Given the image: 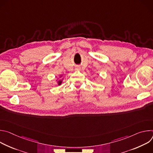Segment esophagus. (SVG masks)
I'll list each match as a JSON object with an SVG mask.
<instances>
[{
	"label": "esophagus",
	"instance_id": "34e87169",
	"mask_svg": "<svg viewBox=\"0 0 153 153\" xmlns=\"http://www.w3.org/2000/svg\"><path fill=\"white\" fill-rule=\"evenodd\" d=\"M77 70H79V69H78V68H77Z\"/></svg>",
	"mask_w": 153,
	"mask_h": 153
}]
</instances>
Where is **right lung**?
<instances>
[{
	"label": "right lung",
	"mask_w": 153,
	"mask_h": 153,
	"mask_svg": "<svg viewBox=\"0 0 153 153\" xmlns=\"http://www.w3.org/2000/svg\"><path fill=\"white\" fill-rule=\"evenodd\" d=\"M62 77V76H60V77ZM62 80H58L57 83H58L59 85H60L62 84Z\"/></svg>",
	"instance_id": "obj_1"
}]
</instances>
